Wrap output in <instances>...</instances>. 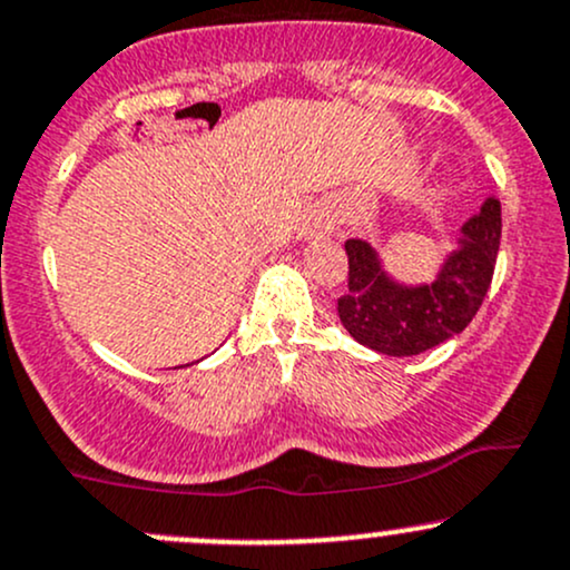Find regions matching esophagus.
<instances>
[{"label": "esophagus", "instance_id": "34e87169", "mask_svg": "<svg viewBox=\"0 0 570 570\" xmlns=\"http://www.w3.org/2000/svg\"><path fill=\"white\" fill-rule=\"evenodd\" d=\"M333 220H320V224H316V232H320V235H322V232H325V235H327V232H331L333 229Z\"/></svg>", "mask_w": 570, "mask_h": 570}]
</instances>
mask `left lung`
<instances>
[{
	"label": "left lung",
	"mask_w": 570,
	"mask_h": 570,
	"mask_svg": "<svg viewBox=\"0 0 570 570\" xmlns=\"http://www.w3.org/2000/svg\"><path fill=\"white\" fill-rule=\"evenodd\" d=\"M500 202L489 196L481 213L461 226L456 250L431 284L393 281L365 239H346L350 289L338 297L341 325L357 344L391 357H410L440 346L472 322L487 297L500 250Z\"/></svg>",
	"instance_id": "left-lung-1"
}]
</instances>
